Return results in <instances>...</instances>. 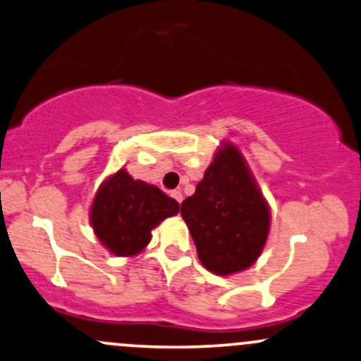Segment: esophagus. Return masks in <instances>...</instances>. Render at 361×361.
Segmentation results:
<instances>
[{
	"instance_id": "1",
	"label": "esophagus",
	"mask_w": 361,
	"mask_h": 361,
	"mask_svg": "<svg viewBox=\"0 0 361 361\" xmlns=\"http://www.w3.org/2000/svg\"><path fill=\"white\" fill-rule=\"evenodd\" d=\"M171 197L175 198L178 204H181V202H183V193H181L180 190H175V192H171Z\"/></svg>"
}]
</instances>
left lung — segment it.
<instances>
[{"instance_id":"obj_1","label":"left lung","mask_w":361,"mask_h":361,"mask_svg":"<svg viewBox=\"0 0 361 361\" xmlns=\"http://www.w3.org/2000/svg\"><path fill=\"white\" fill-rule=\"evenodd\" d=\"M200 263L215 275L250 268L270 231V207L239 149L224 142L192 197L181 204Z\"/></svg>"}]
</instances>
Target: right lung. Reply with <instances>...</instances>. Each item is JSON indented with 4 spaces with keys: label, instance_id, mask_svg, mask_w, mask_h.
<instances>
[{
    "label": "right lung",
    "instance_id": "add662e5",
    "mask_svg": "<svg viewBox=\"0 0 361 361\" xmlns=\"http://www.w3.org/2000/svg\"><path fill=\"white\" fill-rule=\"evenodd\" d=\"M180 205L154 185L134 180L126 168L106 178L93 198L90 222L103 246L115 256H135L151 241V231Z\"/></svg>",
    "mask_w": 361,
    "mask_h": 361
}]
</instances>
